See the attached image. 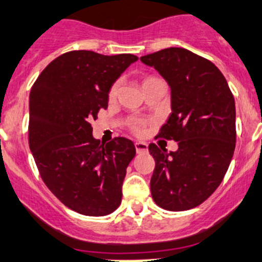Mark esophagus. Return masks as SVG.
I'll use <instances>...</instances> for the list:
<instances>
[{"label":"esophagus","mask_w":262,"mask_h":262,"mask_svg":"<svg viewBox=\"0 0 262 262\" xmlns=\"http://www.w3.org/2000/svg\"><path fill=\"white\" fill-rule=\"evenodd\" d=\"M135 148H136V152L138 153L148 152V144L144 143V141H136Z\"/></svg>","instance_id":"34e87169"}]
</instances>
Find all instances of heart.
<instances>
[{
    "label": "heart",
    "instance_id": "1",
    "mask_svg": "<svg viewBox=\"0 0 262 262\" xmlns=\"http://www.w3.org/2000/svg\"><path fill=\"white\" fill-rule=\"evenodd\" d=\"M150 79H155V78H147V79H144V81L150 80ZM118 90H119V81H115L112 87H110L109 93H107V96H109V100H114V98L118 96ZM131 129H133L135 134H138V135H141V134L144 133V123L143 122H139V121L133 122V123H131Z\"/></svg>",
    "mask_w": 262,
    "mask_h": 262
}]
</instances>
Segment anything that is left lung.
Returning a JSON list of instances; mask_svg holds the SVG:
<instances>
[{"label": "left lung", "instance_id": "8db88e82", "mask_svg": "<svg viewBox=\"0 0 262 262\" xmlns=\"http://www.w3.org/2000/svg\"><path fill=\"white\" fill-rule=\"evenodd\" d=\"M140 61L155 67L171 90V114L160 136L178 141L167 153L149 144L156 161L150 192L172 212L200 205L217 189L236 141L235 101L226 79L208 59L183 48H167Z\"/></svg>", "mask_w": 262, "mask_h": 262}]
</instances>
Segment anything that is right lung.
Masks as SVG:
<instances>
[{
    "instance_id": "right-lung-1",
    "label": "right lung",
    "mask_w": 262,
    "mask_h": 262,
    "mask_svg": "<svg viewBox=\"0 0 262 262\" xmlns=\"http://www.w3.org/2000/svg\"><path fill=\"white\" fill-rule=\"evenodd\" d=\"M136 61L134 54L73 50L50 62L31 88L30 149L48 188L74 212L101 217L121 204L135 145L126 138L100 144L91 121L106 109L110 87Z\"/></svg>"
}]
</instances>
